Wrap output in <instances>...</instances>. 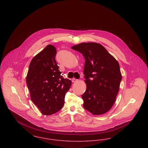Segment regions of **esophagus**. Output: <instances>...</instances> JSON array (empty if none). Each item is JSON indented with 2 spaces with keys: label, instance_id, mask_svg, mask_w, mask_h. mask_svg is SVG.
Here are the masks:
<instances>
[{
  "label": "esophagus",
  "instance_id": "obj_1",
  "mask_svg": "<svg viewBox=\"0 0 148 148\" xmlns=\"http://www.w3.org/2000/svg\"><path fill=\"white\" fill-rule=\"evenodd\" d=\"M77 79H75V78H73V79H72V82H73V83H74V82H77Z\"/></svg>",
  "mask_w": 148,
  "mask_h": 148
}]
</instances>
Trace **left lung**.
<instances>
[{"instance_id": "obj_1", "label": "left lung", "mask_w": 148, "mask_h": 148, "mask_svg": "<svg viewBox=\"0 0 148 148\" xmlns=\"http://www.w3.org/2000/svg\"><path fill=\"white\" fill-rule=\"evenodd\" d=\"M71 49L82 53L85 60L84 108L93 115L105 114L112 108L119 92L122 78L119 64L99 43L82 42Z\"/></svg>"}]
</instances>
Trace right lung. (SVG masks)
Masks as SVG:
<instances>
[{
    "label": "right lung",
    "instance_id": "right-lung-1",
    "mask_svg": "<svg viewBox=\"0 0 148 148\" xmlns=\"http://www.w3.org/2000/svg\"><path fill=\"white\" fill-rule=\"evenodd\" d=\"M56 48L48 45L32 60L26 82L30 99L44 115L59 112L64 104L71 81L64 79L56 64Z\"/></svg>",
    "mask_w": 148,
    "mask_h": 148
}]
</instances>
